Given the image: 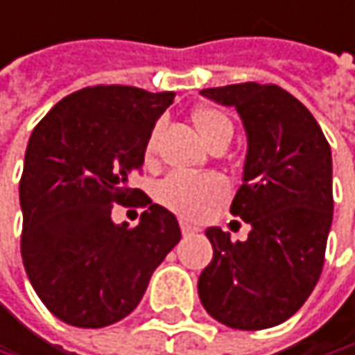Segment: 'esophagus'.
Listing matches in <instances>:
<instances>
[{"label":"esophagus","mask_w":355,"mask_h":355,"mask_svg":"<svg viewBox=\"0 0 355 355\" xmlns=\"http://www.w3.org/2000/svg\"><path fill=\"white\" fill-rule=\"evenodd\" d=\"M180 232H182V236H191V234H195V232H199L195 225H191V223H187V221H180Z\"/></svg>","instance_id":"esophagus-1"}]
</instances>
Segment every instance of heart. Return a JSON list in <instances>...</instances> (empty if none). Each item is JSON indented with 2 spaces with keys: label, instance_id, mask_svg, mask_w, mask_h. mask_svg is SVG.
<instances>
[{
  "label": "heart",
  "instance_id": "b5f03b06",
  "mask_svg": "<svg viewBox=\"0 0 355 355\" xmlns=\"http://www.w3.org/2000/svg\"><path fill=\"white\" fill-rule=\"evenodd\" d=\"M193 123L203 138V142L215 146L221 140H232L234 123L219 110L201 107L193 113ZM156 152V130L148 136L144 146L146 162L154 160ZM227 195L225 180L215 173L189 175V173H171L156 187V201L168 211L184 219H201Z\"/></svg>",
  "mask_w": 355,
  "mask_h": 355
}]
</instances>
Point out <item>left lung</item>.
Instances as JSON below:
<instances>
[{"label": "left lung", "instance_id": "1", "mask_svg": "<svg viewBox=\"0 0 355 355\" xmlns=\"http://www.w3.org/2000/svg\"><path fill=\"white\" fill-rule=\"evenodd\" d=\"M201 93L242 117L248 156L230 211L252 230L245 242L219 227L205 232L213 260L199 276V299L232 329H268L303 306L323 270L334 219L331 148L311 112L278 85Z\"/></svg>", "mask_w": 355, "mask_h": 355}]
</instances>
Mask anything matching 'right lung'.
Listing matches in <instances>:
<instances>
[{
    "instance_id": "obj_1",
    "label": "right lung",
    "mask_w": 355,
    "mask_h": 355,
    "mask_svg": "<svg viewBox=\"0 0 355 355\" xmlns=\"http://www.w3.org/2000/svg\"><path fill=\"white\" fill-rule=\"evenodd\" d=\"M173 91L95 85L67 95L34 128L19 178L21 260L40 301L60 321L99 329L128 317L150 276L180 240L177 217L128 180ZM146 211L136 228L113 205Z\"/></svg>"
}]
</instances>
